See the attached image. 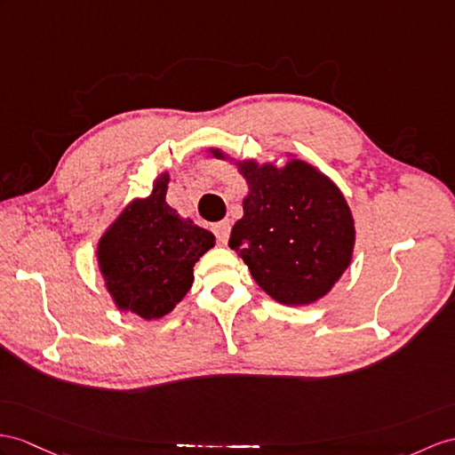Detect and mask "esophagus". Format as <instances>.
I'll return each mask as SVG.
<instances>
[{"label":"esophagus","mask_w":455,"mask_h":455,"mask_svg":"<svg viewBox=\"0 0 455 455\" xmlns=\"http://www.w3.org/2000/svg\"><path fill=\"white\" fill-rule=\"evenodd\" d=\"M212 229H214V234H216V237H218V241L221 243V245H226L228 239H229V231H231L229 221L228 220L220 221V224H216Z\"/></svg>","instance_id":"1"}]
</instances>
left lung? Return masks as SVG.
Wrapping results in <instances>:
<instances>
[{
	"label": "left lung",
	"mask_w": 455,
	"mask_h": 455,
	"mask_svg": "<svg viewBox=\"0 0 455 455\" xmlns=\"http://www.w3.org/2000/svg\"><path fill=\"white\" fill-rule=\"evenodd\" d=\"M226 160L220 148H210ZM249 195L229 247L274 301L287 307L323 299L347 270L355 247V221L338 185L315 165L291 158L237 162Z\"/></svg>",
	"instance_id": "8db88e82"
}]
</instances>
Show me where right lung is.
Instances as JSON below:
<instances>
[{"instance_id":"1","label":"right lung","mask_w":455,"mask_h":455,"mask_svg":"<svg viewBox=\"0 0 455 455\" xmlns=\"http://www.w3.org/2000/svg\"><path fill=\"white\" fill-rule=\"evenodd\" d=\"M170 173L154 180L147 198L129 203L98 241V268L119 311L144 320L172 313L193 285V266L216 237L181 218L168 203Z\"/></svg>"}]
</instances>
